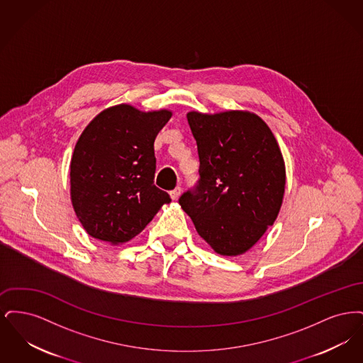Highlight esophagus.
<instances>
[{
  "instance_id": "34e87169",
  "label": "esophagus",
  "mask_w": 363,
  "mask_h": 363,
  "mask_svg": "<svg viewBox=\"0 0 363 363\" xmlns=\"http://www.w3.org/2000/svg\"><path fill=\"white\" fill-rule=\"evenodd\" d=\"M179 194H181V188H179V186H177L175 189L172 190V191H170V197H172L173 200H178Z\"/></svg>"
}]
</instances>
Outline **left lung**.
I'll list each match as a JSON object with an SVG mask.
<instances>
[{
	"label": "left lung",
	"instance_id": "obj_1",
	"mask_svg": "<svg viewBox=\"0 0 363 363\" xmlns=\"http://www.w3.org/2000/svg\"><path fill=\"white\" fill-rule=\"evenodd\" d=\"M200 179L179 199L199 235L222 256L253 247L277 220L286 166L277 138L257 114L189 111Z\"/></svg>",
	"mask_w": 363,
	"mask_h": 363
}]
</instances>
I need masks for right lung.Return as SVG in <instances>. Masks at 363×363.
<instances>
[{"label":"right lung","mask_w":363,"mask_h":363,"mask_svg":"<svg viewBox=\"0 0 363 363\" xmlns=\"http://www.w3.org/2000/svg\"><path fill=\"white\" fill-rule=\"evenodd\" d=\"M172 116L121 104L86 125L70 159V200L86 234L111 245L130 241L172 201L154 185V143Z\"/></svg>","instance_id":"right-lung-1"}]
</instances>
